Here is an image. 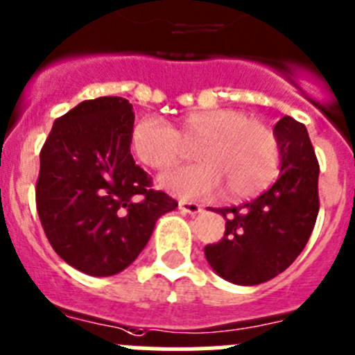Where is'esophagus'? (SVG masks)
Returning <instances> with one entry per match:
<instances>
[{"instance_id": "1", "label": "esophagus", "mask_w": 355, "mask_h": 355, "mask_svg": "<svg viewBox=\"0 0 355 355\" xmlns=\"http://www.w3.org/2000/svg\"><path fill=\"white\" fill-rule=\"evenodd\" d=\"M178 209H180L184 214H191V216L201 212V205H198V203H194V201H185V200H182L180 203H178Z\"/></svg>"}]
</instances>
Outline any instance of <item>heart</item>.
I'll return each mask as SVG.
<instances>
[{
    "label": "heart",
    "instance_id": "obj_1",
    "mask_svg": "<svg viewBox=\"0 0 355 355\" xmlns=\"http://www.w3.org/2000/svg\"><path fill=\"white\" fill-rule=\"evenodd\" d=\"M200 164L177 168L161 185L182 198H209L225 189L244 200L269 185L279 166V143L270 125L244 111L217 107L184 114L177 129L159 118H143L132 132L136 157L152 170H168L196 146Z\"/></svg>",
    "mask_w": 355,
    "mask_h": 355
}]
</instances>
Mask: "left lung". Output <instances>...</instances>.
I'll list each match as a JSON object with an SVG mask.
<instances>
[{
	"instance_id": "8db88e82",
	"label": "left lung",
	"mask_w": 355,
	"mask_h": 355,
	"mask_svg": "<svg viewBox=\"0 0 355 355\" xmlns=\"http://www.w3.org/2000/svg\"><path fill=\"white\" fill-rule=\"evenodd\" d=\"M274 132L277 180L253 201L217 210L226 219L225 237L205 245L210 267L235 285H260L288 269L308 244L320 209V166L304 123L283 116Z\"/></svg>"
}]
</instances>
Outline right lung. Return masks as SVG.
<instances>
[{
	"mask_svg": "<svg viewBox=\"0 0 355 355\" xmlns=\"http://www.w3.org/2000/svg\"><path fill=\"white\" fill-rule=\"evenodd\" d=\"M132 129L127 98L98 97L56 118L40 150L35 201L46 237L60 258L90 276L122 272L159 217L178 207L134 162Z\"/></svg>",
	"mask_w": 355,
	"mask_h": 355,
	"instance_id": "1",
	"label": "right lung"
}]
</instances>
